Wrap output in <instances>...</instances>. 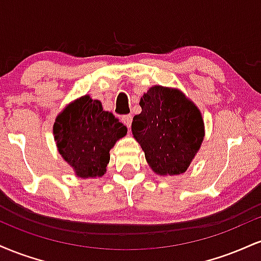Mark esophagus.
Segmentation results:
<instances>
[{
	"label": "esophagus",
	"mask_w": 261,
	"mask_h": 261,
	"mask_svg": "<svg viewBox=\"0 0 261 261\" xmlns=\"http://www.w3.org/2000/svg\"><path fill=\"white\" fill-rule=\"evenodd\" d=\"M122 122L126 125L127 127L131 126V122H133V116L131 115H124L122 116Z\"/></svg>",
	"instance_id": "obj_1"
}]
</instances>
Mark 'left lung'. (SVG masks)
I'll list each match as a JSON object with an SVG mask.
<instances>
[{
  "label": "left lung",
  "mask_w": 261,
  "mask_h": 261,
  "mask_svg": "<svg viewBox=\"0 0 261 261\" xmlns=\"http://www.w3.org/2000/svg\"><path fill=\"white\" fill-rule=\"evenodd\" d=\"M140 106L131 130L149 167L161 175L184 173L205 135L200 110L181 92L162 86L149 88Z\"/></svg>",
  "instance_id": "1"
}]
</instances>
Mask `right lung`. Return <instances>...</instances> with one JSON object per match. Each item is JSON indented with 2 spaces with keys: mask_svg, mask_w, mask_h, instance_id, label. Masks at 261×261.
<instances>
[{
  "mask_svg": "<svg viewBox=\"0 0 261 261\" xmlns=\"http://www.w3.org/2000/svg\"><path fill=\"white\" fill-rule=\"evenodd\" d=\"M126 131L113 113L104 112L100 101L88 95L70 104L54 125L60 154L81 178L106 173L110 148Z\"/></svg>",
  "mask_w": 261,
  "mask_h": 261,
  "instance_id": "add662e5",
  "label": "right lung"
}]
</instances>
